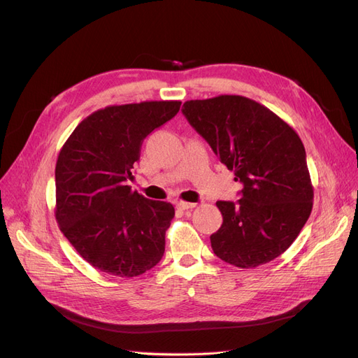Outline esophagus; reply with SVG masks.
Here are the masks:
<instances>
[{
	"label": "esophagus",
	"mask_w": 358,
	"mask_h": 358,
	"mask_svg": "<svg viewBox=\"0 0 358 358\" xmlns=\"http://www.w3.org/2000/svg\"><path fill=\"white\" fill-rule=\"evenodd\" d=\"M176 208H178L179 210H188V209L196 208V203H188V201H178V203H176Z\"/></svg>",
	"instance_id": "1"
}]
</instances>
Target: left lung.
<instances>
[{
  "label": "left lung",
  "mask_w": 358,
  "mask_h": 358,
  "mask_svg": "<svg viewBox=\"0 0 358 358\" xmlns=\"http://www.w3.org/2000/svg\"><path fill=\"white\" fill-rule=\"evenodd\" d=\"M182 113L243 188L216 201L221 229L210 236L222 262L252 268L284 254L312 212L313 187L299 134L267 107L242 95L183 103Z\"/></svg>",
  "instance_id": "1"
}]
</instances>
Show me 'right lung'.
Here are the masks:
<instances>
[{"instance_id":"obj_1","label":"right lung","mask_w":358,"mask_h":358,"mask_svg":"<svg viewBox=\"0 0 358 358\" xmlns=\"http://www.w3.org/2000/svg\"><path fill=\"white\" fill-rule=\"evenodd\" d=\"M180 101L109 106L74 128L55 167L59 229L79 255L113 276L134 278L159 263L175 216L167 201L127 185L143 140L180 109Z\"/></svg>"}]
</instances>
